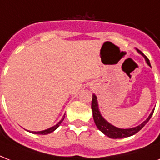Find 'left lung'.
<instances>
[{
    "label": "left lung",
    "mask_w": 160,
    "mask_h": 160,
    "mask_svg": "<svg viewBox=\"0 0 160 160\" xmlns=\"http://www.w3.org/2000/svg\"><path fill=\"white\" fill-rule=\"evenodd\" d=\"M137 51L139 52L140 55H142L144 57L145 60H146L147 64L150 65V63H149V59L142 53L141 51L136 49ZM91 109H92L93 112V118H94V120H95V123L96 124V126L100 131L102 132L103 134H105L106 136L111 138V139H122V138H126V137H129L134 135L136 133L140 130V129L143 128V127L145 125V124L148 123L151 116L153 115V113H154V109L152 110V112L149 114V116L146 119V120H144L142 124H140L139 125L136 127H134V128H130V129H119V128H117V127L112 125L111 124H109V122L105 120L103 116L100 114V110H99V106H98V101H97V97L96 95L93 94V98H92V102H91Z\"/></svg>",
    "instance_id": "obj_1"
}]
</instances>
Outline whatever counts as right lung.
Segmentation results:
<instances>
[{"label": "right lung", "mask_w": 160, "mask_h": 160, "mask_svg": "<svg viewBox=\"0 0 160 160\" xmlns=\"http://www.w3.org/2000/svg\"><path fill=\"white\" fill-rule=\"evenodd\" d=\"M65 114H64V116H63V118L61 119H60V122H58V124H56L55 125H54V126L51 127L50 129H45V130H42V131H32L31 133H33V134H50V133H51V132L55 131V129H57L58 127L60 126V124L62 123V121L64 120V119H65Z\"/></svg>", "instance_id": "1"}]
</instances>
